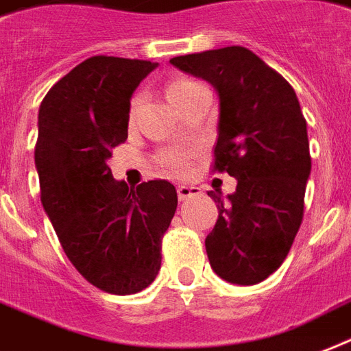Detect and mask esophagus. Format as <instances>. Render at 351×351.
Segmentation results:
<instances>
[{
  "instance_id": "esophagus-1",
  "label": "esophagus",
  "mask_w": 351,
  "mask_h": 351,
  "mask_svg": "<svg viewBox=\"0 0 351 351\" xmlns=\"http://www.w3.org/2000/svg\"><path fill=\"white\" fill-rule=\"evenodd\" d=\"M176 193H178V199L180 200H187V199H191V197H197L200 191H199V187L178 186L176 187Z\"/></svg>"
}]
</instances>
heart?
<instances>
[{"label": "heart", "mask_w": 351, "mask_h": 351, "mask_svg": "<svg viewBox=\"0 0 351 351\" xmlns=\"http://www.w3.org/2000/svg\"><path fill=\"white\" fill-rule=\"evenodd\" d=\"M199 86V80L187 79V77H178V79L173 80L169 86H167V95H169L171 101L175 103V106H178L184 99H187L189 93L193 92L195 88ZM140 103L141 95H134L132 101H130V117H134ZM189 160H191V152L182 151V149H173V151L162 152L160 164L164 165L171 175H184V173H187V169H189Z\"/></svg>", "instance_id": "heart-1"}]
</instances>
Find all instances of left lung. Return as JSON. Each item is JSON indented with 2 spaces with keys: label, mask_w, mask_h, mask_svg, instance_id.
Listing matches in <instances>:
<instances>
[{
  "label": "left lung",
  "mask_w": 351,
  "mask_h": 351,
  "mask_svg": "<svg viewBox=\"0 0 351 351\" xmlns=\"http://www.w3.org/2000/svg\"><path fill=\"white\" fill-rule=\"evenodd\" d=\"M219 93L213 173L237 178L235 193L217 202L206 252L226 282L254 285L280 269L304 217L311 173L307 123L293 86L241 45L171 58Z\"/></svg>",
  "instance_id": "obj_1"
}]
</instances>
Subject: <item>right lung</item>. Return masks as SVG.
<instances>
[{
	"instance_id": "obj_1",
	"label": "right lung",
	"mask_w": 351,
	"mask_h": 351,
	"mask_svg": "<svg viewBox=\"0 0 351 351\" xmlns=\"http://www.w3.org/2000/svg\"><path fill=\"white\" fill-rule=\"evenodd\" d=\"M154 68L151 60L90 57L40 104V200L75 269L110 294L140 293L154 282L178 204L171 182L128 189L106 164L127 141L134 90Z\"/></svg>"
}]
</instances>
